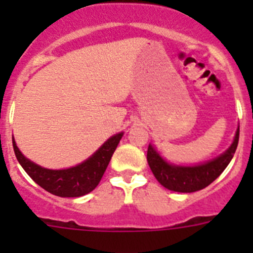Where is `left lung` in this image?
<instances>
[{
  "instance_id": "left-lung-1",
  "label": "left lung",
  "mask_w": 253,
  "mask_h": 253,
  "mask_svg": "<svg viewBox=\"0 0 253 253\" xmlns=\"http://www.w3.org/2000/svg\"><path fill=\"white\" fill-rule=\"evenodd\" d=\"M238 139H240V126L236 131L233 143L224 153L198 166L171 165L163 160L151 144L147 151V161L154 177L157 178L162 186L177 193H194L207 187L220 176V173L224 171L225 167L233 158L234 152L238 146Z\"/></svg>"
}]
</instances>
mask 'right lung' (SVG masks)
Here are the masks:
<instances>
[{"label":"right lung","instance_id":"add662e5","mask_svg":"<svg viewBox=\"0 0 253 253\" xmlns=\"http://www.w3.org/2000/svg\"><path fill=\"white\" fill-rule=\"evenodd\" d=\"M123 134L118 133L109 138L90 158L66 169H44L28 160L17 148L13 138L12 146L22 169L40 187L60 198H78L91 193L99 185Z\"/></svg>","mask_w":253,"mask_h":253}]
</instances>
